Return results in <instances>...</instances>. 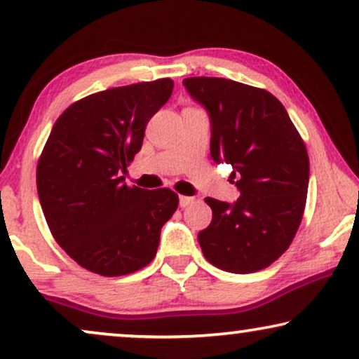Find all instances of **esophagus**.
Masks as SVG:
<instances>
[{"instance_id":"esophagus-1","label":"esophagus","mask_w":359,"mask_h":359,"mask_svg":"<svg viewBox=\"0 0 359 359\" xmlns=\"http://www.w3.org/2000/svg\"><path fill=\"white\" fill-rule=\"evenodd\" d=\"M194 203V198H189V196H180V205L181 208H188L189 204Z\"/></svg>"}]
</instances>
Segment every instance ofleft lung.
I'll return each mask as SVG.
<instances>
[{
    "label": "left lung",
    "mask_w": 359,
    "mask_h": 359,
    "mask_svg": "<svg viewBox=\"0 0 359 359\" xmlns=\"http://www.w3.org/2000/svg\"><path fill=\"white\" fill-rule=\"evenodd\" d=\"M210 119V155L232 165L240 198H205L209 227L198 235L205 259L229 273L266 268L291 245L306 208L309 155L287 111L271 93L225 78L183 80Z\"/></svg>",
    "instance_id": "left-lung-1"
}]
</instances>
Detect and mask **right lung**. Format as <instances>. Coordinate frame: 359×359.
<instances>
[{
  "label": "right lung",
  "instance_id": "right-lung-1",
  "mask_svg": "<svg viewBox=\"0 0 359 359\" xmlns=\"http://www.w3.org/2000/svg\"><path fill=\"white\" fill-rule=\"evenodd\" d=\"M171 91L170 78L111 88L73 102L52 127L37 163L39 201L53 238L88 271L124 276L155 258L178 194L127 186L121 171Z\"/></svg>",
  "mask_w": 359,
  "mask_h": 359
}]
</instances>
